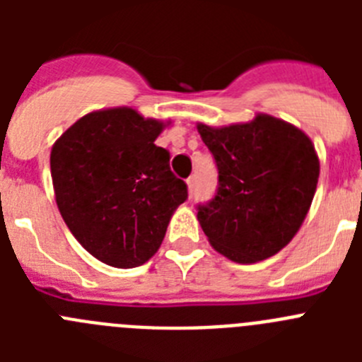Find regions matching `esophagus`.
Masks as SVG:
<instances>
[{
  "label": "esophagus",
  "mask_w": 362,
  "mask_h": 362,
  "mask_svg": "<svg viewBox=\"0 0 362 362\" xmlns=\"http://www.w3.org/2000/svg\"><path fill=\"white\" fill-rule=\"evenodd\" d=\"M196 181H197V179H196V175H190V177L187 179L188 194H190V196H192V194H194V188H196Z\"/></svg>",
  "instance_id": "esophagus-1"
}]
</instances>
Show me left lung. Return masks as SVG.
I'll list each match as a JSON object with an SVG mask.
<instances>
[{"instance_id": "obj_1", "label": "left lung", "mask_w": 362, "mask_h": 362, "mask_svg": "<svg viewBox=\"0 0 362 362\" xmlns=\"http://www.w3.org/2000/svg\"><path fill=\"white\" fill-rule=\"evenodd\" d=\"M216 159L217 194L197 221L210 245L233 263L250 264L288 245L310 210L319 179L312 139L268 114L248 123H197Z\"/></svg>"}]
</instances>
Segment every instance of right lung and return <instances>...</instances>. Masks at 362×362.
Returning a JSON list of instances; mask_svg holds the SVG:
<instances>
[{
	"label": "right lung",
	"mask_w": 362,
	"mask_h": 362,
	"mask_svg": "<svg viewBox=\"0 0 362 362\" xmlns=\"http://www.w3.org/2000/svg\"><path fill=\"white\" fill-rule=\"evenodd\" d=\"M170 121L130 107L94 110L62 134L50 152L63 221L88 254L116 268L146 263L161 246L187 185L156 145Z\"/></svg>",
	"instance_id": "add662e5"
}]
</instances>
